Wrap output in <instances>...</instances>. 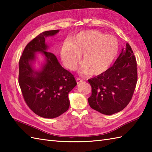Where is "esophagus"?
I'll list each match as a JSON object with an SVG mask.
<instances>
[{"instance_id": "1", "label": "esophagus", "mask_w": 152, "mask_h": 152, "mask_svg": "<svg viewBox=\"0 0 152 152\" xmlns=\"http://www.w3.org/2000/svg\"><path fill=\"white\" fill-rule=\"evenodd\" d=\"M76 82H77V83H78V84H79V83H82V82H83V80H82V79H80V78H76Z\"/></svg>"}]
</instances>
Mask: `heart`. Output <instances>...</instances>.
I'll return each mask as SVG.
<instances>
[{"mask_svg": "<svg viewBox=\"0 0 152 152\" xmlns=\"http://www.w3.org/2000/svg\"><path fill=\"white\" fill-rule=\"evenodd\" d=\"M119 43L115 37L96 30L80 31L61 47L60 55L64 65L75 69L83 53L80 72L99 75L106 72L117 56Z\"/></svg>", "mask_w": 152, "mask_h": 152, "instance_id": "1", "label": "heart"}]
</instances>
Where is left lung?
<instances>
[{"instance_id":"8db88e82","label":"left lung","mask_w":152,"mask_h":152,"mask_svg":"<svg viewBox=\"0 0 152 152\" xmlns=\"http://www.w3.org/2000/svg\"><path fill=\"white\" fill-rule=\"evenodd\" d=\"M91 95L88 99L91 108L105 115L124 110L129 103L137 82V64L128 43L114 64L97 76L88 80Z\"/></svg>"}]
</instances>
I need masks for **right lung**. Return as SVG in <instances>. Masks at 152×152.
Wrapping results in <instances>:
<instances>
[{
    "instance_id": "add662e5",
    "label": "right lung",
    "mask_w": 152,
    "mask_h": 152,
    "mask_svg": "<svg viewBox=\"0 0 152 152\" xmlns=\"http://www.w3.org/2000/svg\"><path fill=\"white\" fill-rule=\"evenodd\" d=\"M59 31H48L38 35L25 48L19 62V84L25 101L32 111L44 118H57L69 109V93L77 84L56 56L47 51L46 38ZM37 52L42 53L46 59L40 71H35L31 65Z\"/></svg>"
}]
</instances>
